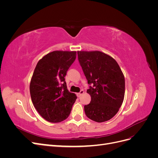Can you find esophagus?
Wrapping results in <instances>:
<instances>
[{"mask_svg": "<svg viewBox=\"0 0 158 158\" xmlns=\"http://www.w3.org/2000/svg\"><path fill=\"white\" fill-rule=\"evenodd\" d=\"M84 93V91L83 89H82V90H81L79 93H78V94H77L78 97H80L81 95H82Z\"/></svg>", "mask_w": 158, "mask_h": 158, "instance_id": "obj_1", "label": "esophagus"}]
</instances>
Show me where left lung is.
Wrapping results in <instances>:
<instances>
[{
	"mask_svg": "<svg viewBox=\"0 0 158 158\" xmlns=\"http://www.w3.org/2000/svg\"><path fill=\"white\" fill-rule=\"evenodd\" d=\"M78 60L88 83L91 102L84 111L91 120L109 121L118 111L125 92V77L113 57L98 51H78Z\"/></svg>",
	"mask_w": 158,
	"mask_h": 158,
	"instance_id": "1",
	"label": "left lung"
}]
</instances>
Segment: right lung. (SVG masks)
<instances>
[{
	"label": "right lung",
	"mask_w": 158,
	"mask_h": 158,
	"mask_svg": "<svg viewBox=\"0 0 158 158\" xmlns=\"http://www.w3.org/2000/svg\"><path fill=\"white\" fill-rule=\"evenodd\" d=\"M76 51H55L40 59L31 79L32 103L40 115L51 123L67 118L77 98L69 92L64 77L74 63Z\"/></svg>",
	"instance_id": "obj_1"
}]
</instances>
